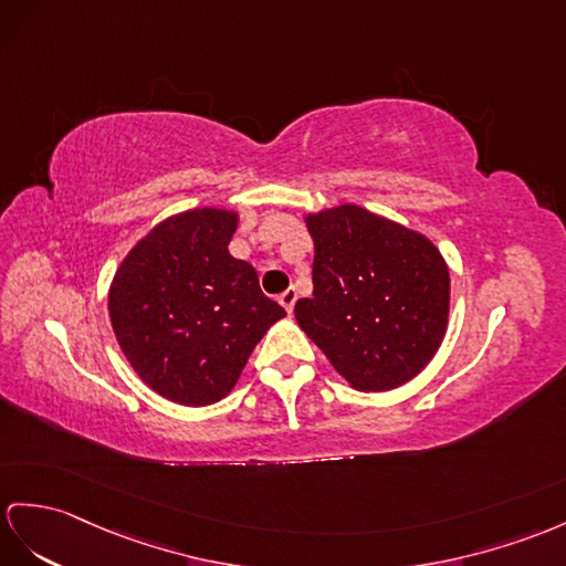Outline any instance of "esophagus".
Returning a JSON list of instances; mask_svg holds the SVG:
<instances>
[{"label": "esophagus", "instance_id": "34e87169", "mask_svg": "<svg viewBox=\"0 0 566 566\" xmlns=\"http://www.w3.org/2000/svg\"><path fill=\"white\" fill-rule=\"evenodd\" d=\"M279 302H281L283 310L287 314H293V307H295V302H297V291H295V287H287V291L279 297Z\"/></svg>", "mask_w": 566, "mask_h": 566}]
</instances>
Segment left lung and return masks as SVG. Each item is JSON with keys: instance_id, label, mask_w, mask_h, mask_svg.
Wrapping results in <instances>:
<instances>
[{"instance_id": "8db88e82", "label": "left lung", "mask_w": 566, "mask_h": 566, "mask_svg": "<svg viewBox=\"0 0 566 566\" xmlns=\"http://www.w3.org/2000/svg\"><path fill=\"white\" fill-rule=\"evenodd\" d=\"M312 297L300 328L357 391H389L432 360L449 322V266L420 232L343 203L310 213Z\"/></svg>"}]
</instances>
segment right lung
I'll return each instance as SVG.
<instances>
[{
	"label": "right lung",
	"instance_id": "obj_1",
	"mask_svg": "<svg viewBox=\"0 0 566 566\" xmlns=\"http://www.w3.org/2000/svg\"><path fill=\"white\" fill-rule=\"evenodd\" d=\"M238 213L191 209L165 218L124 256L107 310L122 353L150 389L211 406L235 387L256 343L285 316L252 264L228 244Z\"/></svg>",
	"mask_w": 566,
	"mask_h": 566
}]
</instances>
